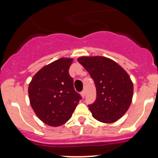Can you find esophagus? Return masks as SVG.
Listing matches in <instances>:
<instances>
[{
	"label": "esophagus",
	"mask_w": 158,
	"mask_h": 158,
	"mask_svg": "<svg viewBox=\"0 0 158 158\" xmlns=\"http://www.w3.org/2000/svg\"><path fill=\"white\" fill-rule=\"evenodd\" d=\"M81 97H82L83 98H84V97H85V91H84V90H83L82 92L81 93Z\"/></svg>",
	"instance_id": "obj_1"
}]
</instances>
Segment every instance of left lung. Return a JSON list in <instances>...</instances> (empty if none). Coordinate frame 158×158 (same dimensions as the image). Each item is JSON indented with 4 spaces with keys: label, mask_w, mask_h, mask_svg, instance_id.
Segmentation results:
<instances>
[{
    "label": "left lung",
    "mask_w": 158,
    "mask_h": 158,
    "mask_svg": "<svg viewBox=\"0 0 158 158\" xmlns=\"http://www.w3.org/2000/svg\"><path fill=\"white\" fill-rule=\"evenodd\" d=\"M77 61L94 80L95 102L88 106L94 118L104 123H115L127 112L133 97V84L118 64L103 56H83Z\"/></svg>",
    "instance_id": "1"
}]
</instances>
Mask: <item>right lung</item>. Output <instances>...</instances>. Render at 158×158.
Segmentation results:
<instances>
[{
    "mask_svg": "<svg viewBox=\"0 0 158 158\" xmlns=\"http://www.w3.org/2000/svg\"><path fill=\"white\" fill-rule=\"evenodd\" d=\"M72 61V58H61L44 66L29 84L31 106L48 126L57 127L64 124L81 100L68 72Z\"/></svg>",
    "mask_w": 158,
    "mask_h": 158,
    "instance_id": "1",
    "label": "right lung"
}]
</instances>
